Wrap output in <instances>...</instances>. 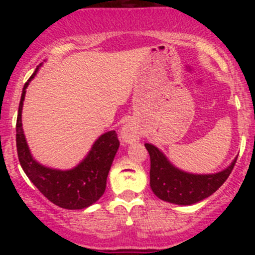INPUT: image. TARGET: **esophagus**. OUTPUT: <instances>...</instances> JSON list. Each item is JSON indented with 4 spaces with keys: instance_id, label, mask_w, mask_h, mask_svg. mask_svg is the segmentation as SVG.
I'll return each mask as SVG.
<instances>
[{
    "instance_id": "34e87169",
    "label": "esophagus",
    "mask_w": 255,
    "mask_h": 255,
    "mask_svg": "<svg viewBox=\"0 0 255 255\" xmlns=\"http://www.w3.org/2000/svg\"><path fill=\"white\" fill-rule=\"evenodd\" d=\"M121 137L122 141L126 142V144H131V142L136 141L137 137H139L136 128L131 124H129V122L124 125V127L121 129Z\"/></svg>"
}]
</instances>
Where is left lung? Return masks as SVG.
Returning <instances> with one entry per match:
<instances>
[{"mask_svg": "<svg viewBox=\"0 0 255 255\" xmlns=\"http://www.w3.org/2000/svg\"><path fill=\"white\" fill-rule=\"evenodd\" d=\"M151 159L150 186L160 200L175 205H193L212 195L233 171L236 159L224 170L215 174H192L181 170L166 158L159 148L145 144Z\"/></svg>", "mask_w": 255, "mask_h": 255, "instance_id": "8db88e82", "label": "left lung"}]
</instances>
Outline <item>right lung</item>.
<instances>
[{"instance_id":"1","label":"right lung","mask_w":255,"mask_h":255,"mask_svg":"<svg viewBox=\"0 0 255 255\" xmlns=\"http://www.w3.org/2000/svg\"><path fill=\"white\" fill-rule=\"evenodd\" d=\"M43 63L24 85L16 120V150L19 162L26 176L37 187L38 191L52 204L67 210L86 209L99 200L107 187V177L119 150L120 141L115 130L102 134L93 142L85 158L68 170L49 168L40 164L32 156L22 129L21 114L26 89L36 77Z\"/></svg>"}]
</instances>
